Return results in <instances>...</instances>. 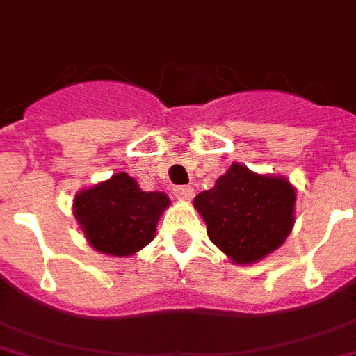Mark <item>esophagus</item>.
<instances>
[{
  "label": "esophagus",
  "mask_w": 356,
  "mask_h": 356,
  "mask_svg": "<svg viewBox=\"0 0 356 356\" xmlns=\"http://www.w3.org/2000/svg\"><path fill=\"white\" fill-rule=\"evenodd\" d=\"M175 198H178L180 202H189L193 196H195V189L191 185H180V187H175Z\"/></svg>",
  "instance_id": "esophagus-1"
}]
</instances>
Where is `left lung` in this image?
I'll return each mask as SVG.
<instances>
[{
    "label": "left lung",
    "mask_w": 356,
    "mask_h": 356,
    "mask_svg": "<svg viewBox=\"0 0 356 356\" xmlns=\"http://www.w3.org/2000/svg\"><path fill=\"white\" fill-rule=\"evenodd\" d=\"M296 191L280 175H258L233 163L213 189L200 193L195 209L207 236L236 266H251L277 251L295 225Z\"/></svg>",
    "instance_id": "obj_1"
}]
</instances>
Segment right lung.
Instances as JSON below:
<instances>
[{"label": "right lung", "mask_w": 356, "mask_h": 356, "mask_svg": "<svg viewBox=\"0 0 356 356\" xmlns=\"http://www.w3.org/2000/svg\"><path fill=\"white\" fill-rule=\"evenodd\" d=\"M171 200L161 191L140 189L127 172L78 191L72 213L92 249L108 257H132L156 236V225Z\"/></svg>", "instance_id": "add662e5"}]
</instances>
